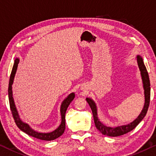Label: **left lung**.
<instances>
[{
	"mask_svg": "<svg viewBox=\"0 0 156 156\" xmlns=\"http://www.w3.org/2000/svg\"><path fill=\"white\" fill-rule=\"evenodd\" d=\"M137 62L140 71L141 76H142L143 87H144V90L145 102L144 108H143L142 112H141L140 115L138 116L137 119L133 121V122L130 123L129 124L120 126L117 127L107 126L103 124L98 117L97 106H96L94 101L90 98H86V101H87L88 104L90 105L91 111H92L94 120L96 127L103 135L110 136V137H117V136L124 135L126 133L131 131L132 130L134 129V128L139 124L141 121L144 119L146 115H147L148 108H149V106L151 96L149 77V74H148L147 72V68H146L144 62H143V59L140 55H137Z\"/></svg>",
	"mask_w": 156,
	"mask_h": 156,
	"instance_id": "obj_1",
	"label": "left lung"
}]
</instances>
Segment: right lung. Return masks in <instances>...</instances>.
I'll return each mask as SVG.
<instances>
[{
  "label": "right lung",
  "instance_id": "right-lung-1",
  "mask_svg": "<svg viewBox=\"0 0 156 156\" xmlns=\"http://www.w3.org/2000/svg\"><path fill=\"white\" fill-rule=\"evenodd\" d=\"M19 63V59L16 58L14 60V66L12 68V73L10 75V78H9V87H8V97H9V106H10V110L12 111V116L18 128L22 131L26 133L32 137L37 138V139L41 140H46V141H51L53 140H55L57 138L63 134L65 130V113L66 109H67L68 106L70 104L71 101L73 100L74 97H75V94L73 92L71 93L67 97H66L65 100L62 101L60 106V114H61V123L59 126L58 128H56L55 130L50 133H39L33 129L28 123H24L21 120L20 117H19L18 111L16 110L15 103H14L13 94H12V84L14 82V78L15 76V74L17 70V67H18V64Z\"/></svg>",
  "mask_w": 156,
  "mask_h": 156
}]
</instances>
